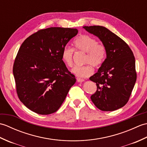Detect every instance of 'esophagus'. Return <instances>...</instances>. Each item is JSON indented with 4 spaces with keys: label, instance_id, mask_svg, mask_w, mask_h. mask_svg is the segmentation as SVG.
<instances>
[{
    "label": "esophagus",
    "instance_id": "34e87169",
    "mask_svg": "<svg viewBox=\"0 0 147 147\" xmlns=\"http://www.w3.org/2000/svg\"><path fill=\"white\" fill-rule=\"evenodd\" d=\"M76 80H77V82H79V83H82V82H85V80L82 79V78H77Z\"/></svg>",
    "mask_w": 147,
    "mask_h": 147
}]
</instances>
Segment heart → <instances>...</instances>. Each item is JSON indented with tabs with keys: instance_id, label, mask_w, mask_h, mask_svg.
I'll return each instance as SVG.
<instances>
[{
	"instance_id": "1",
	"label": "heart",
	"mask_w": 147,
	"mask_h": 147,
	"mask_svg": "<svg viewBox=\"0 0 147 147\" xmlns=\"http://www.w3.org/2000/svg\"><path fill=\"white\" fill-rule=\"evenodd\" d=\"M74 49L77 51L86 52L83 62L85 65L75 66L72 72L80 78H88L93 73V66L98 68L101 66L107 55V50L104 45L97 43L93 37L88 35L78 36L73 41ZM74 49L65 47L62 51V59L69 67L73 65Z\"/></svg>"
}]
</instances>
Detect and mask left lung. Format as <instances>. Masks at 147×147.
I'll return each instance as SVG.
<instances>
[{
  "instance_id": "1",
  "label": "left lung",
  "mask_w": 147,
  "mask_h": 147,
  "mask_svg": "<svg viewBox=\"0 0 147 147\" xmlns=\"http://www.w3.org/2000/svg\"><path fill=\"white\" fill-rule=\"evenodd\" d=\"M98 36L107 50V58L98 72L90 78L97 90L91 96L93 104L102 111H113L128 102L136 80L135 59L129 45L102 26H84Z\"/></svg>"
}]
</instances>
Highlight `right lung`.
<instances>
[{
  "label": "right lung",
  "mask_w": 147,
  "mask_h": 147,
  "mask_svg": "<svg viewBox=\"0 0 147 147\" xmlns=\"http://www.w3.org/2000/svg\"><path fill=\"white\" fill-rule=\"evenodd\" d=\"M76 28L51 27L32 34L22 43L13 65L16 92L30 110L41 115L60 108L75 76L62 59V51Z\"/></svg>",
  "instance_id": "1"
}]
</instances>
